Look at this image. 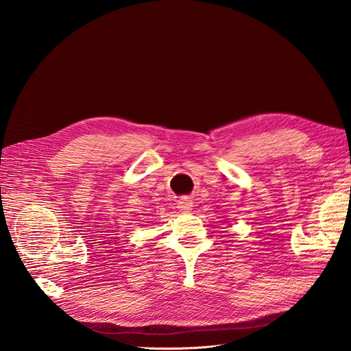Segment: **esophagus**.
I'll use <instances>...</instances> for the list:
<instances>
[{"instance_id": "1", "label": "esophagus", "mask_w": 351, "mask_h": 351, "mask_svg": "<svg viewBox=\"0 0 351 351\" xmlns=\"http://www.w3.org/2000/svg\"><path fill=\"white\" fill-rule=\"evenodd\" d=\"M177 208H178L180 210H182V212H190V210L193 209V202L184 197V199H182V200H178Z\"/></svg>"}]
</instances>
